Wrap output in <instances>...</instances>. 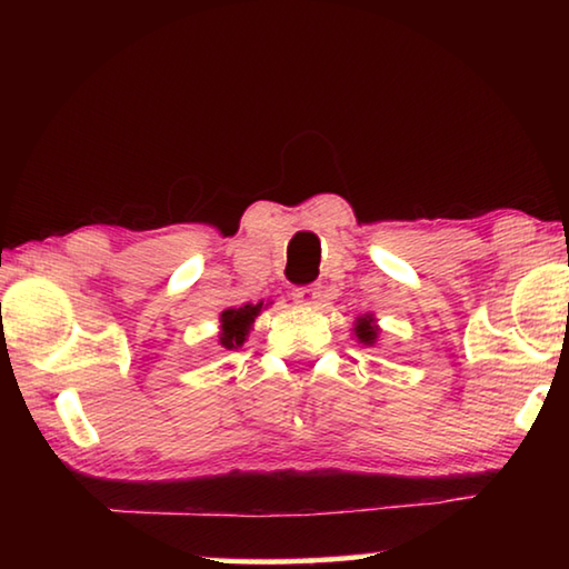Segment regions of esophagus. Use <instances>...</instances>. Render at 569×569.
<instances>
[{
	"label": "esophagus",
	"instance_id": "34e87169",
	"mask_svg": "<svg viewBox=\"0 0 569 569\" xmlns=\"http://www.w3.org/2000/svg\"><path fill=\"white\" fill-rule=\"evenodd\" d=\"M293 301L301 306V308H308V311H311V308H319L321 306V291H319V288H313V286L296 288Z\"/></svg>",
	"mask_w": 569,
	"mask_h": 569
}]
</instances>
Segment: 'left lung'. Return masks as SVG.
Here are the masks:
<instances>
[{"label": "left lung", "instance_id": "left-lung-1", "mask_svg": "<svg viewBox=\"0 0 569 569\" xmlns=\"http://www.w3.org/2000/svg\"><path fill=\"white\" fill-rule=\"evenodd\" d=\"M351 331H353V339L359 341L361 346H366V349H371V346L379 343L381 329H379V321H377V316H373V313L356 316Z\"/></svg>", "mask_w": 569, "mask_h": 569}]
</instances>
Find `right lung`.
<instances>
[{"label":"right lung","mask_w":569,"mask_h":569,"mask_svg":"<svg viewBox=\"0 0 569 569\" xmlns=\"http://www.w3.org/2000/svg\"><path fill=\"white\" fill-rule=\"evenodd\" d=\"M268 303H246L240 308H226L220 313V331H218V346L223 351H238L240 346L248 341V333L253 331V323L261 316Z\"/></svg>","instance_id":"obj_1"}]
</instances>
